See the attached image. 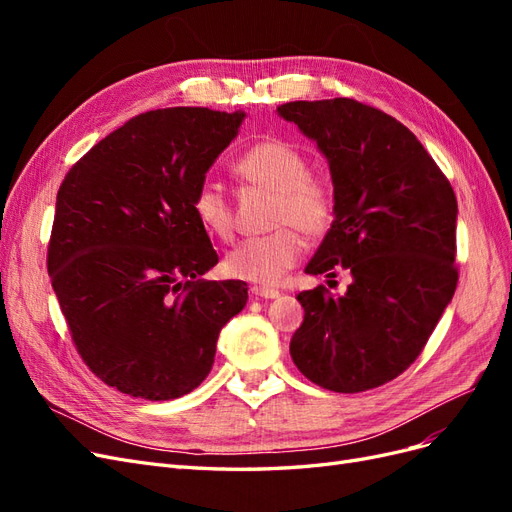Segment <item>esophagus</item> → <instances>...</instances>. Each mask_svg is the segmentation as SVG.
<instances>
[{
    "label": "esophagus",
    "instance_id": "esophagus-1",
    "mask_svg": "<svg viewBox=\"0 0 512 512\" xmlns=\"http://www.w3.org/2000/svg\"><path fill=\"white\" fill-rule=\"evenodd\" d=\"M250 290H252L254 297H260V299H275V297H280V290L269 288V286H252Z\"/></svg>",
    "mask_w": 512,
    "mask_h": 512
}]
</instances>
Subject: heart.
<instances>
[{
    "mask_svg": "<svg viewBox=\"0 0 512 512\" xmlns=\"http://www.w3.org/2000/svg\"><path fill=\"white\" fill-rule=\"evenodd\" d=\"M305 153L284 138H262L232 164L241 185L273 192L269 224L275 230L237 243L226 254V271L237 280L275 284L299 260L301 237L327 230L335 215L333 185L307 170ZM192 211L213 237L228 241L235 211L220 183L203 181L192 196Z\"/></svg>",
    "mask_w": 512,
    "mask_h": 512,
    "instance_id": "heart-1",
    "label": "heart"
}]
</instances>
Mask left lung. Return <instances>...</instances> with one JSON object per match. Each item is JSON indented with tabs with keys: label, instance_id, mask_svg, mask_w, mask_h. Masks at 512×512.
<instances>
[{
	"label": "left lung",
	"instance_id": "8db88e82",
	"mask_svg": "<svg viewBox=\"0 0 512 512\" xmlns=\"http://www.w3.org/2000/svg\"><path fill=\"white\" fill-rule=\"evenodd\" d=\"M277 113L316 141L333 179L335 220L305 273L352 275L344 297L299 292L290 356L322 389H376L416 361L453 299L455 192L404 123L374 106L299 100Z\"/></svg>",
	"mask_w": 512,
	"mask_h": 512
}]
</instances>
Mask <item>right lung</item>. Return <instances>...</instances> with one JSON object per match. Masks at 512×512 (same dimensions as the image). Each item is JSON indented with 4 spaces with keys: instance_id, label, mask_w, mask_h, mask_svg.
I'll use <instances>...</instances> for the list:
<instances>
[{
    "instance_id": "add662e5",
    "label": "right lung",
    "mask_w": 512,
    "mask_h": 512,
    "mask_svg": "<svg viewBox=\"0 0 512 512\" xmlns=\"http://www.w3.org/2000/svg\"><path fill=\"white\" fill-rule=\"evenodd\" d=\"M243 117L203 106L136 115L59 185L51 284L83 363L121 393L166 401L194 391L247 303L245 282L200 277L218 254L192 211Z\"/></svg>"
}]
</instances>
